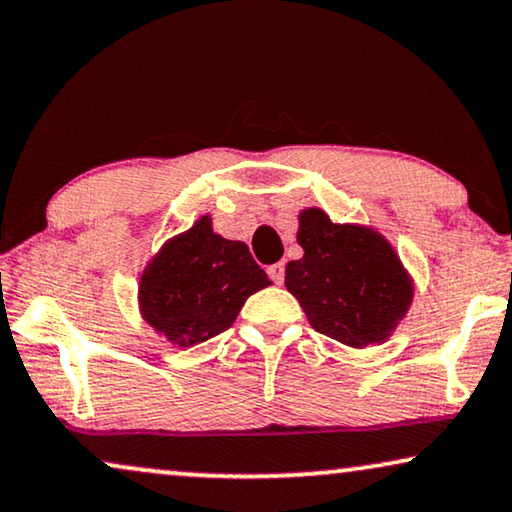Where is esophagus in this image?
I'll return each instance as SVG.
<instances>
[{"label":"esophagus","mask_w":512,"mask_h":512,"mask_svg":"<svg viewBox=\"0 0 512 512\" xmlns=\"http://www.w3.org/2000/svg\"><path fill=\"white\" fill-rule=\"evenodd\" d=\"M268 277L275 284H282L284 282V263H272L268 268Z\"/></svg>","instance_id":"34e87169"}]
</instances>
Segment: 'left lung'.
<instances>
[{
	"instance_id": "8db88e82",
	"label": "left lung",
	"mask_w": 512,
	"mask_h": 512,
	"mask_svg": "<svg viewBox=\"0 0 512 512\" xmlns=\"http://www.w3.org/2000/svg\"><path fill=\"white\" fill-rule=\"evenodd\" d=\"M303 258L286 265V289L314 331L349 347L384 342L412 303V279L375 230L333 223L312 207L300 212Z\"/></svg>"
}]
</instances>
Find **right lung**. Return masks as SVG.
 <instances>
[{
	"label": "right lung",
	"instance_id": "add662e5",
	"mask_svg": "<svg viewBox=\"0 0 512 512\" xmlns=\"http://www.w3.org/2000/svg\"><path fill=\"white\" fill-rule=\"evenodd\" d=\"M268 284L247 244L216 235L202 216L144 270L139 307L172 345L193 347L233 326L244 300Z\"/></svg>",
	"mask_w": 512,
	"mask_h": 512
}]
</instances>
